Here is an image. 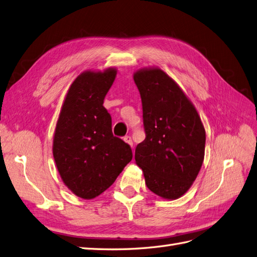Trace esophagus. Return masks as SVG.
<instances>
[{"label":"esophagus","mask_w":257,"mask_h":257,"mask_svg":"<svg viewBox=\"0 0 257 257\" xmlns=\"http://www.w3.org/2000/svg\"><path fill=\"white\" fill-rule=\"evenodd\" d=\"M123 140H124L127 145H130L131 147H133V140H132V138H131L130 136H125L124 138H123Z\"/></svg>","instance_id":"esophagus-1"}]
</instances>
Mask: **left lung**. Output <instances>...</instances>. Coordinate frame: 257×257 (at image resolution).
I'll return each instance as SVG.
<instances>
[{
    "label": "left lung",
    "instance_id": "left-lung-1",
    "mask_svg": "<svg viewBox=\"0 0 257 257\" xmlns=\"http://www.w3.org/2000/svg\"><path fill=\"white\" fill-rule=\"evenodd\" d=\"M133 78L146 131V139L135 150L136 164L150 190L176 200L191 187L204 161V125L188 96L161 68L139 69Z\"/></svg>",
    "mask_w": 257,
    "mask_h": 257
}]
</instances>
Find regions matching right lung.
<instances>
[{
  "instance_id": "right-lung-1",
  "label": "right lung",
  "mask_w": 257,
  "mask_h": 257,
  "mask_svg": "<svg viewBox=\"0 0 257 257\" xmlns=\"http://www.w3.org/2000/svg\"><path fill=\"white\" fill-rule=\"evenodd\" d=\"M117 69L87 70L70 86L53 137V157L61 180L75 196L91 200L112 185L132 161V150L111 132L103 106Z\"/></svg>"
}]
</instances>
